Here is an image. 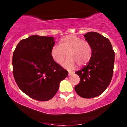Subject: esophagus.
I'll list each match as a JSON object with an SVG mask.
<instances>
[{
	"label": "esophagus",
	"mask_w": 127,
	"mask_h": 127,
	"mask_svg": "<svg viewBox=\"0 0 127 127\" xmlns=\"http://www.w3.org/2000/svg\"><path fill=\"white\" fill-rule=\"evenodd\" d=\"M72 73H73L72 72H68V75H72Z\"/></svg>",
	"instance_id": "34e87169"
}]
</instances>
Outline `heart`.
Listing matches in <instances>:
<instances>
[{"mask_svg": "<svg viewBox=\"0 0 127 127\" xmlns=\"http://www.w3.org/2000/svg\"><path fill=\"white\" fill-rule=\"evenodd\" d=\"M93 49L89 42L83 40L75 35H68L60 40L59 45H54L51 51L53 60L58 64H61L65 56L68 59L64 63L63 67L73 69L76 64L79 66L86 64L91 59Z\"/></svg>", "mask_w": 127, "mask_h": 127, "instance_id": "obj_1", "label": "heart"}]
</instances>
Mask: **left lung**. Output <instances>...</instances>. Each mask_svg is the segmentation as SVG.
Segmentation results:
<instances>
[{
	"label": "left lung",
	"instance_id": "1",
	"mask_svg": "<svg viewBox=\"0 0 127 127\" xmlns=\"http://www.w3.org/2000/svg\"><path fill=\"white\" fill-rule=\"evenodd\" d=\"M93 49L90 62L81 70L75 72L80 78L75 90L80 97L91 98L100 95L107 88L113 73L115 52L109 40L97 32L84 35Z\"/></svg>",
	"mask_w": 127,
	"mask_h": 127
}]
</instances>
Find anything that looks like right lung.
Listing matches in <instances>:
<instances>
[{
	"mask_svg": "<svg viewBox=\"0 0 127 127\" xmlns=\"http://www.w3.org/2000/svg\"><path fill=\"white\" fill-rule=\"evenodd\" d=\"M53 37L33 35L18 43L13 53V75L23 93L41 101L51 100L68 73L51 55Z\"/></svg>",
	"mask_w": 127,
	"mask_h": 127,
	"instance_id": "right-lung-1",
	"label": "right lung"
}]
</instances>
